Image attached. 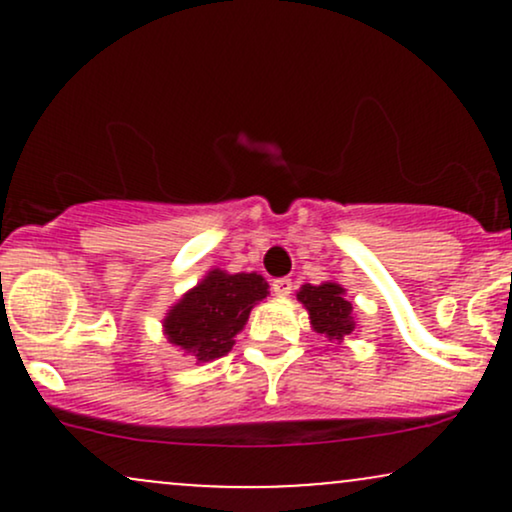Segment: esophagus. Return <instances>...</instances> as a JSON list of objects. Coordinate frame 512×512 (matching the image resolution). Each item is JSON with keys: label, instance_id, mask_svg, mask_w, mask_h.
Returning <instances> with one entry per match:
<instances>
[{"label": "esophagus", "instance_id": "1", "mask_svg": "<svg viewBox=\"0 0 512 512\" xmlns=\"http://www.w3.org/2000/svg\"><path fill=\"white\" fill-rule=\"evenodd\" d=\"M272 291L276 293V296H289V293L293 291V281L289 279V276H281V279H274L272 281Z\"/></svg>", "mask_w": 512, "mask_h": 512}]
</instances>
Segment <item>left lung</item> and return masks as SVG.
Returning a JSON list of instances; mask_svg holds the SVG:
<instances>
[{
  "label": "left lung",
  "mask_w": 512,
  "mask_h": 512,
  "mask_svg": "<svg viewBox=\"0 0 512 512\" xmlns=\"http://www.w3.org/2000/svg\"><path fill=\"white\" fill-rule=\"evenodd\" d=\"M296 298L308 310L310 325L317 334L327 337L330 342H342L344 337L354 334V308H351L342 284L337 281H325L320 286L305 284L296 293Z\"/></svg>",
  "instance_id": "left-lung-1"
}]
</instances>
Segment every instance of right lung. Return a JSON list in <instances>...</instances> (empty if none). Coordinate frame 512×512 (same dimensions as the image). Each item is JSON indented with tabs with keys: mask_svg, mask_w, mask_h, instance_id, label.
<instances>
[{
	"mask_svg": "<svg viewBox=\"0 0 512 512\" xmlns=\"http://www.w3.org/2000/svg\"><path fill=\"white\" fill-rule=\"evenodd\" d=\"M267 281L260 274H228L211 269L166 313L163 332L168 342L180 346L199 363L226 356L236 344V334L248 322L250 310L267 298Z\"/></svg>",
	"mask_w": 512,
	"mask_h": 512,
	"instance_id": "add662e5",
	"label": "right lung"
}]
</instances>
